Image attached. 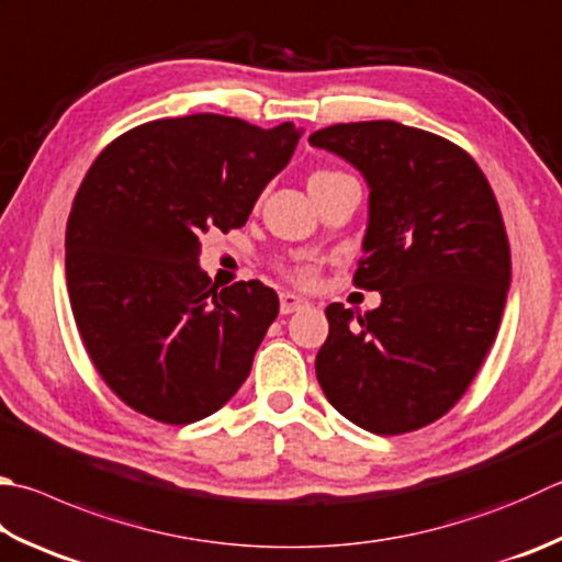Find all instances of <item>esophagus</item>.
I'll return each instance as SVG.
<instances>
[{
	"mask_svg": "<svg viewBox=\"0 0 562 562\" xmlns=\"http://www.w3.org/2000/svg\"><path fill=\"white\" fill-rule=\"evenodd\" d=\"M305 305H311V303H308V299H303V295L281 293V303H279L281 315H291V313H295V311L305 308Z\"/></svg>",
	"mask_w": 562,
	"mask_h": 562,
	"instance_id": "1",
	"label": "esophagus"
}]
</instances>
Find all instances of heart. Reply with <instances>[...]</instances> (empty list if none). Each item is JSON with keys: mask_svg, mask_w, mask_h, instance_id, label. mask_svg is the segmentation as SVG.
I'll return each instance as SVG.
<instances>
[{"mask_svg": "<svg viewBox=\"0 0 562 562\" xmlns=\"http://www.w3.org/2000/svg\"><path fill=\"white\" fill-rule=\"evenodd\" d=\"M335 176H345V173H340V171H317V173H313V176H311V181H308V183L327 181V178H335ZM293 277H295V279H301V281H308V279L313 277V269H308V267H301V269H295V271H293Z\"/></svg>", "mask_w": 562, "mask_h": 562, "instance_id": "1", "label": "heart"}]
</instances>
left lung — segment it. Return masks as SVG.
Instances as JSON below:
<instances>
[{
	"mask_svg": "<svg viewBox=\"0 0 562 562\" xmlns=\"http://www.w3.org/2000/svg\"><path fill=\"white\" fill-rule=\"evenodd\" d=\"M308 142L367 181L355 283L381 293L364 315L327 305L317 381L359 428L418 430L458 404L499 330L512 283L499 205L470 154L416 126L333 124Z\"/></svg>",
	"mask_w": 562,
	"mask_h": 562,
	"instance_id": "obj_1",
	"label": "left lung"
}]
</instances>
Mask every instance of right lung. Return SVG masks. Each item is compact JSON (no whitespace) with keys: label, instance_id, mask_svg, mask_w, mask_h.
Instances as JSON below:
<instances>
[{"label":"right lung","instance_id":"obj_1","mask_svg":"<svg viewBox=\"0 0 562 562\" xmlns=\"http://www.w3.org/2000/svg\"><path fill=\"white\" fill-rule=\"evenodd\" d=\"M301 134L190 114L136 126L94 158L68 217L66 279L82 345L126 406L186 426L245 384L279 295L261 281L217 289L200 237L245 225Z\"/></svg>","mask_w":562,"mask_h":562}]
</instances>
